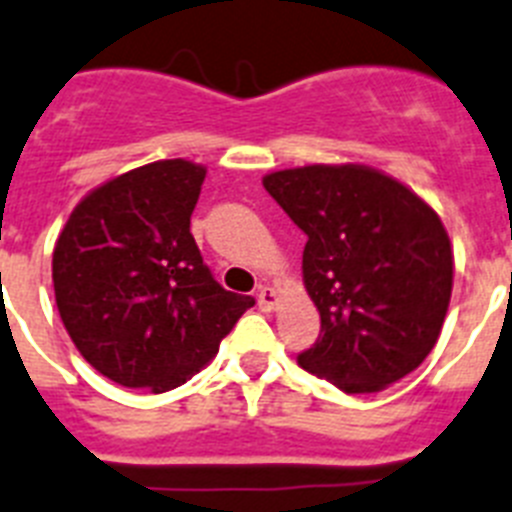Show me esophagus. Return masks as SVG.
<instances>
[{
  "mask_svg": "<svg viewBox=\"0 0 512 512\" xmlns=\"http://www.w3.org/2000/svg\"><path fill=\"white\" fill-rule=\"evenodd\" d=\"M257 304H260L262 311L275 309V306H278V293H275V288L262 286L260 291H257Z\"/></svg>",
  "mask_w": 512,
  "mask_h": 512,
  "instance_id": "1",
  "label": "esophagus"
}]
</instances>
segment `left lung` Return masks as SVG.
Masks as SVG:
<instances>
[{
    "label": "left lung",
    "mask_w": 512,
    "mask_h": 512,
    "mask_svg": "<svg viewBox=\"0 0 512 512\" xmlns=\"http://www.w3.org/2000/svg\"><path fill=\"white\" fill-rule=\"evenodd\" d=\"M262 185L306 234L301 268L322 330L299 366L345 394L415 371L451 301L453 252L438 213L361 164H309Z\"/></svg>",
    "instance_id": "left-lung-1"
}]
</instances>
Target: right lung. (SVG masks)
Masks as SVG:
<instances>
[{"label":"right lung","instance_id":"1","mask_svg":"<svg viewBox=\"0 0 512 512\" xmlns=\"http://www.w3.org/2000/svg\"><path fill=\"white\" fill-rule=\"evenodd\" d=\"M206 167L162 159L92 190L53 250L61 322L84 361L154 394L185 384L255 304L213 281L190 234Z\"/></svg>","mask_w":512,"mask_h":512}]
</instances>
